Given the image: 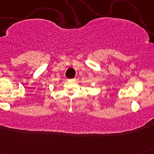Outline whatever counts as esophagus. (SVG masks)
I'll return each mask as SVG.
<instances>
[{
    "label": "esophagus",
    "instance_id": "1",
    "mask_svg": "<svg viewBox=\"0 0 154 154\" xmlns=\"http://www.w3.org/2000/svg\"><path fill=\"white\" fill-rule=\"evenodd\" d=\"M75 79H69V81H75Z\"/></svg>",
    "mask_w": 154,
    "mask_h": 154
}]
</instances>
